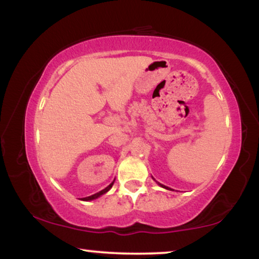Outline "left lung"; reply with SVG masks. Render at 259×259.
Instances as JSON below:
<instances>
[{"instance_id": "left-lung-1", "label": "left lung", "mask_w": 259, "mask_h": 259, "mask_svg": "<svg viewBox=\"0 0 259 259\" xmlns=\"http://www.w3.org/2000/svg\"><path fill=\"white\" fill-rule=\"evenodd\" d=\"M160 186H162V187H165V189H168V187H166V186H164V185H161V184H160Z\"/></svg>"}]
</instances>
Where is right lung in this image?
<instances>
[{
    "label": "right lung",
    "mask_w": 259,
    "mask_h": 259,
    "mask_svg": "<svg viewBox=\"0 0 259 259\" xmlns=\"http://www.w3.org/2000/svg\"><path fill=\"white\" fill-rule=\"evenodd\" d=\"M113 183H114V182H113ZM113 183H112V184H109V185H108L107 187H106V189H104V190H102V191H100V192L95 193V194H93V196H90V197L82 198V199H83V200H93V199H95V198L100 197V196H101V194H104V193H106V192H107V191H108L109 189H111V187H112V185H113Z\"/></svg>",
    "instance_id": "1"
}]
</instances>
